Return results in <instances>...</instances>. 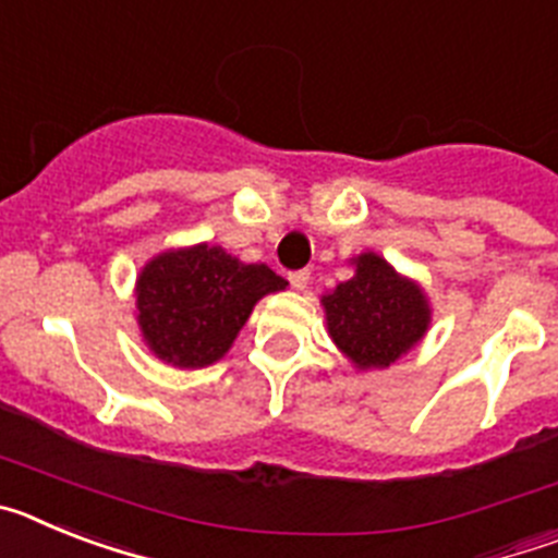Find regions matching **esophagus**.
Segmentation results:
<instances>
[{
	"label": "esophagus",
	"mask_w": 558,
	"mask_h": 558,
	"mask_svg": "<svg viewBox=\"0 0 558 558\" xmlns=\"http://www.w3.org/2000/svg\"><path fill=\"white\" fill-rule=\"evenodd\" d=\"M290 284H293V290H304L310 284V270H293L290 274Z\"/></svg>",
	"instance_id": "esophagus-1"
}]
</instances>
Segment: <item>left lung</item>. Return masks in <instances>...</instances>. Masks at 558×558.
<instances>
[{
  "instance_id": "1",
  "label": "left lung",
  "mask_w": 558,
  "mask_h": 558,
  "mask_svg": "<svg viewBox=\"0 0 558 558\" xmlns=\"http://www.w3.org/2000/svg\"><path fill=\"white\" fill-rule=\"evenodd\" d=\"M335 347L357 368H388L430 327V304L416 282L374 251L354 256V276L322 299Z\"/></svg>"
}]
</instances>
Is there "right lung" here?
I'll list each match as a JSON object with an SVG mask.
<instances>
[{
	"instance_id": "add662e5",
	"label": "right lung",
	"mask_w": 558,
	"mask_h": 558,
	"mask_svg": "<svg viewBox=\"0 0 558 558\" xmlns=\"http://www.w3.org/2000/svg\"><path fill=\"white\" fill-rule=\"evenodd\" d=\"M288 282L268 265H245L220 245L153 256L136 279V322L150 352L179 368L223 357L263 295Z\"/></svg>"
}]
</instances>
